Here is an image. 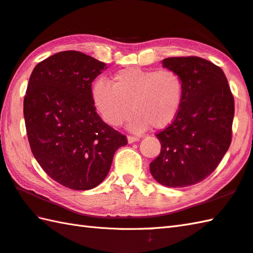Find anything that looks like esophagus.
<instances>
[{
	"label": "esophagus",
	"instance_id": "1",
	"mask_svg": "<svg viewBox=\"0 0 253 253\" xmlns=\"http://www.w3.org/2000/svg\"><path fill=\"white\" fill-rule=\"evenodd\" d=\"M140 138L139 137H135V136H128L127 137V140L128 143H132V142H136V141H139Z\"/></svg>",
	"mask_w": 253,
	"mask_h": 253
}]
</instances>
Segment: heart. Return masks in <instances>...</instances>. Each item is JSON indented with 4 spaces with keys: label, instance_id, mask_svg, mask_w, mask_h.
<instances>
[{
    "label": "heart",
    "instance_id": "1",
    "mask_svg": "<svg viewBox=\"0 0 253 253\" xmlns=\"http://www.w3.org/2000/svg\"><path fill=\"white\" fill-rule=\"evenodd\" d=\"M184 81L171 69L127 68L115 73L112 84L97 81L92 86L93 105L110 126L118 127L129 116L128 128L142 132L151 126L163 129L175 121L184 98Z\"/></svg>",
    "mask_w": 253,
    "mask_h": 253
}]
</instances>
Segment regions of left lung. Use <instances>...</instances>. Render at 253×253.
<instances>
[{
    "mask_svg": "<svg viewBox=\"0 0 253 253\" xmlns=\"http://www.w3.org/2000/svg\"><path fill=\"white\" fill-rule=\"evenodd\" d=\"M184 81L179 115L157 133L161 151L150 163V173L168 187H185L211 174L228 150L235 102L224 71L200 57L162 60Z\"/></svg>",
    "mask_w": 253,
    "mask_h": 253,
    "instance_id": "left-lung-1",
    "label": "left lung"
}]
</instances>
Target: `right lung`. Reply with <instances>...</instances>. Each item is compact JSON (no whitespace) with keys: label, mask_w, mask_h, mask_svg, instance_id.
Masks as SVG:
<instances>
[{"label":"right lung","mask_w":253,"mask_h":253,"mask_svg":"<svg viewBox=\"0 0 253 253\" xmlns=\"http://www.w3.org/2000/svg\"><path fill=\"white\" fill-rule=\"evenodd\" d=\"M106 64L80 51L39 62L29 78L24 117L29 146L47 174L68 189L103 182L126 136L104 123L93 105L92 82Z\"/></svg>","instance_id":"add662e5"}]
</instances>
